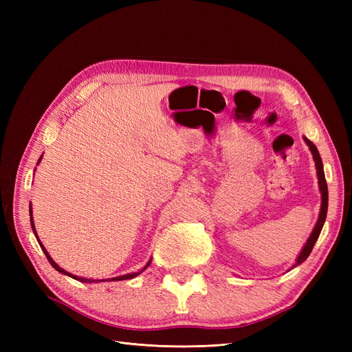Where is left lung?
<instances>
[{
    "label": "left lung",
    "mask_w": 352,
    "mask_h": 352,
    "mask_svg": "<svg viewBox=\"0 0 352 352\" xmlns=\"http://www.w3.org/2000/svg\"><path fill=\"white\" fill-rule=\"evenodd\" d=\"M304 141L308 145V148H310V151H311V154L314 157V162H316L318 186H320V192H322V208H320V216H318V220L316 223V228H314L313 233L310 235V238H308L307 243L304 245L301 254L298 255V258H296V263L294 264V267H296V265H300L301 263H304L307 260L308 255H310V252L313 251V247H314V243H316L318 235H320L322 228H323L324 220H326V214H327V197L329 195H327V184H326V177H324V172H323L322 158H320V154H318V151H317L316 145L310 140H307V138H304Z\"/></svg>",
    "instance_id": "obj_1"
}]
</instances>
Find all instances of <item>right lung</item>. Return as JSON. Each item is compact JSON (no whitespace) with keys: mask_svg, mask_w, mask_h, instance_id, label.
Listing matches in <instances>:
<instances>
[{"mask_svg":"<svg viewBox=\"0 0 352 352\" xmlns=\"http://www.w3.org/2000/svg\"><path fill=\"white\" fill-rule=\"evenodd\" d=\"M42 158V157H41ZM41 158H39V162H41ZM38 162V163H39ZM30 216H32V210H30ZM30 223H32V229H34V232H35V226H34V219H30ZM35 235H36V232H35ZM38 238V236H36ZM39 241V239H38ZM39 245H41V248H42V251H44L45 252V255H47V258H48V261L51 263V265H52V267H54L57 272H60V273H63V274H67V276H70V278H73V279H76V280H79V282H85V283H94V282H104V279H101V280H95V279H85V278H76V276H73V274H70L69 272H66V270H63L61 267H60V265L54 261V260H52L51 257H50V254L47 252V250L44 248V245H42L41 242H39ZM148 265H150V263H148L146 265H145V267L142 269V270H145L146 267H148ZM141 270V272H142ZM141 272H136V273H131V274H123V276H119V278H113V279H107V280H126V279H132V278H135V276H138V274H140Z\"/></svg>","mask_w":352,"mask_h":352,"instance_id":"obj_1","label":"right lung"}]
</instances>
